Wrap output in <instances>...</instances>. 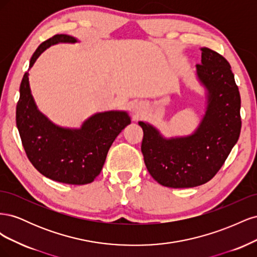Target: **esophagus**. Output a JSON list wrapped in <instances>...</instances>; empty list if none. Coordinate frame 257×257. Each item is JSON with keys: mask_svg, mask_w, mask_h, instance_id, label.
<instances>
[{"mask_svg": "<svg viewBox=\"0 0 257 257\" xmlns=\"http://www.w3.org/2000/svg\"><path fill=\"white\" fill-rule=\"evenodd\" d=\"M142 110H143V107H142L141 104H136V105L133 107V111H134V113H136V114L141 113Z\"/></svg>", "mask_w": 257, "mask_h": 257, "instance_id": "obj_1", "label": "esophagus"}]
</instances>
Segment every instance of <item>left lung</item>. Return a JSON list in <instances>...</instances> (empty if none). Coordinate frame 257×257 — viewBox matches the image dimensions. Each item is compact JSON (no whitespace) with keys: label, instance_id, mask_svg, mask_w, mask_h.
Here are the masks:
<instances>
[{"label":"left lung","instance_id":"8db88e82","mask_svg":"<svg viewBox=\"0 0 257 257\" xmlns=\"http://www.w3.org/2000/svg\"><path fill=\"white\" fill-rule=\"evenodd\" d=\"M200 51L195 76L205 91V112L197 127L189 135L165 137L149 122H138L148 172L167 188H194L211 180L240 135L241 99L230 65L211 49Z\"/></svg>","mask_w":257,"mask_h":257}]
</instances>
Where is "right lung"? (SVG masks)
Returning <instances> with one entry per match:
<instances>
[{"instance_id":"1","label":"right lung","mask_w":257,"mask_h":257,"mask_svg":"<svg viewBox=\"0 0 257 257\" xmlns=\"http://www.w3.org/2000/svg\"><path fill=\"white\" fill-rule=\"evenodd\" d=\"M61 43L79 41L66 34L54 35L38 46L30 60L29 71L46 49ZM29 71L20 84L16 123L30 162L53 181L91 183L100 174L116 136L131 124V116L124 110H107L90 115L79 127L60 126L38 109L30 88Z\"/></svg>"}]
</instances>
